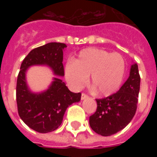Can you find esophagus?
<instances>
[{"mask_svg": "<svg viewBox=\"0 0 157 157\" xmlns=\"http://www.w3.org/2000/svg\"><path fill=\"white\" fill-rule=\"evenodd\" d=\"M87 98H88V95H86V93H82V100L86 99Z\"/></svg>", "mask_w": 157, "mask_h": 157, "instance_id": "esophagus-1", "label": "esophagus"}]
</instances>
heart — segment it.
<instances>
[{
    "label": "heart",
    "instance_id": "heart-1",
    "mask_svg": "<svg viewBox=\"0 0 157 157\" xmlns=\"http://www.w3.org/2000/svg\"><path fill=\"white\" fill-rule=\"evenodd\" d=\"M125 70L124 59L118 53L97 48H85L73 62L65 65V78L72 88L83 87L90 76L93 91L101 96L116 92L121 85Z\"/></svg>",
    "mask_w": 157,
    "mask_h": 157
}]
</instances>
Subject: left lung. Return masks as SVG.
Wrapping results in <instances>:
<instances>
[{"label":"left lung","instance_id":"8db88e82","mask_svg":"<svg viewBox=\"0 0 157 157\" xmlns=\"http://www.w3.org/2000/svg\"><path fill=\"white\" fill-rule=\"evenodd\" d=\"M140 85L138 65L134 64L128 78L118 92L104 98L96 99L97 110L89 118L92 130L102 136H109L125 128L136 112Z\"/></svg>","mask_w":157,"mask_h":157}]
</instances>
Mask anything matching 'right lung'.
I'll list each match as a JSON object with an SVG mask.
<instances>
[{"label":"right lung","instance_id":"1","mask_svg":"<svg viewBox=\"0 0 157 157\" xmlns=\"http://www.w3.org/2000/svg\"><path fill=\"white\" fill-rule=\"evenodd\" d=\"M65 44L48 43L33 48L23 59L17 80V104L20 118L26 124L39 133H48L61 124L65 110L73 102L81 100L82 93L71 92L59 78H54L48 90L41 93L29 91L26 82L27 69L36 65H46L55 75H65L63 49Z\"/></svg>","mask_w":157,"mask_h":157}]
</instances>
